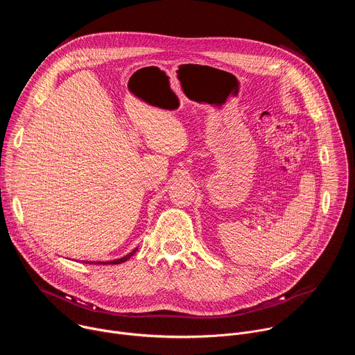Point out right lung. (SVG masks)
Segmentation results:
<instances>
[{
  "label": "right lung",
  "mask_w": 355,
  "mask_h": 355,
  "mask_svg": "<svg viewBox=\"0 0 355 355\" xmlns=\"http://www.w3.org/2000/svg\"><path fill=\"white\" fill-rule=\"evenodd\" d=\"M136 250H137V248H135L133 251H130L129 254H126V256H123V257H121V259L112 260V261H96V263H95V261H92V263H94V264H103V266H104V264H122V263L128 261V260H129V259H130V257L135 254ZM87 263H89V261H87Z\"/></svg>",
  "instance_id": "right-lung-1"
}]
</instances>
